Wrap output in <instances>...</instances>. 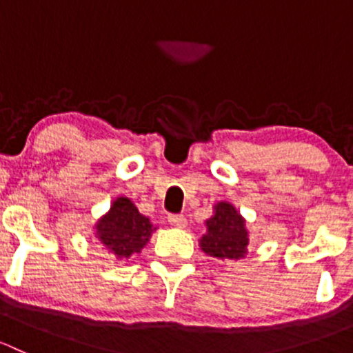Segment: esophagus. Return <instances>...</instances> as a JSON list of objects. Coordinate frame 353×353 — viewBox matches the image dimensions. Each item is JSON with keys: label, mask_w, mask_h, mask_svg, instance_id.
<instances>
[{"label": "esophagus", "mask_w": 353, "mask_h": 353, "mask_svg": "<svg viewBox=\"0 0 353 353\" xmlns=\"http://www.w3.org/2000/svg\"><path fill=\"white\" fill-rule=\"evenodd\" d=\"M169 223L170 225L177 227V229H184L188 225V220L184 215H170L169 216Z\"/></svg>", "instance_id": "34e87169"}]
</instances>
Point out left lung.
<instances>
[{
  "instance_id": "1",
  "label": "left lung",
  "mask_w": 353,
  "mask_h": 353,
  "mask_svg": "<svg viewBox=\"0 0 353 353\" xmlns=\"http://www.w3.org/2000/svg\"><path fill=\"white\" fill-rule=\"evenodd\" d=\"M206 232L199 239V249L206 256L222 261H237L248 254L249 230L245 219L230 201L213 205V215L205 220Z\"/></svg>"
}]
</instances>
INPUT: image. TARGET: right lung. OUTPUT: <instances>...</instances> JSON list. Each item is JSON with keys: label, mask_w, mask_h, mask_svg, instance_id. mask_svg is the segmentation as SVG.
I'll list each match as a JSON object with an SVG mask.
<instances>
[{"label": "right lung", "mask_w": 353, "mask_h": 353, "mask_svg": "<svg viewBox=\"0 0 353 353\" xmlns=\"http://www.w3.org/2000/svg\"><path fill=\"white\" fill-rule=\"evenodd\" d=\"M155 230L150 219L141 215L126 196L114 198L110 208L94 223L95 239L116 259H128L141 252Z\"/></svg>", "instance_id": "right-lung-1"}]
</instances>
